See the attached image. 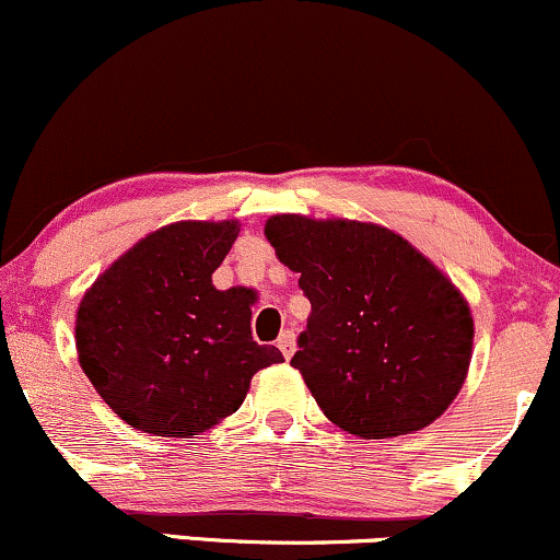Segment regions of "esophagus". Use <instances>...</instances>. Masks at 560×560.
Returning a JSON list of instances; mask_svg holds the SVG:
<instances>
[{
	"label": "esophagus",
	"mask_w": 560,
	"mask_h": 560,
	"mask_svg": "<svg viewBox=\"0 0 560 560\" xmlns=\"http://www.w3.org/2000/svg\"><path fill=\"white\" fill-rule=\"evenodd\" d=\"M278 348H280L282 357L291 359L295 353V332L293 330H282L280 338H278Z\"/></svg>",
	"instance_id": "1"
}]
</instances>
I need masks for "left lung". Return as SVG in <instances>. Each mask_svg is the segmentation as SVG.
Returning <instances> with one entry per match:
<instances>
[{
  "label": "left lung",
  "mask_w": 560,
  "mask_h": 560,
  "mask_svg": "<svg viewBox=\"0 0 560 560\" xmlns=\"http://www.w3.org/2000/svg\"><path fill=\"white\" fill-rule=\"evenodd\" d=\"M312 317L291 364L325 417L366 440L422 430L462 390L475 322L462 293L400 235L351 220H267Z\"/></svg>",
  "instance_id": "8db88e82"
}]
</instances>
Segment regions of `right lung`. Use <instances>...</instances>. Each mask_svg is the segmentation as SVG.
Instances as JSON below:
<instances>
[{
	"label": "right lung",
	"instance_id": "right-lung-1",
	"mask_svg": "<svg viewBox=\"0 0 560 560\" xmlns=\"http://www.w3.org/2000/svg\"><path fill=\"white\" fill-rule=\"evenodd\" d=\"M235 238L238 222H175L136 243L83 295L78 359L136 430H209L241 409L256 372L282 361L252 338V291L212 285Z\"/></svg>",
	"mask_w": 560,
	"mask_h": 560
}]
</instances>
